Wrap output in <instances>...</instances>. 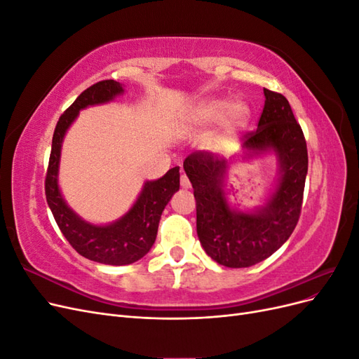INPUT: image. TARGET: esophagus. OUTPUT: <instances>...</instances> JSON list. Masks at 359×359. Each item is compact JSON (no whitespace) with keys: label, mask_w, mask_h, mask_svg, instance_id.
<instances>
[{"label":"esophagus","mask_w":359,"mask_h":359,"mask_svg":"<svg viewBox=\"0 0 359 359\" xmlns=\"http://www.w3.org/2000/svg\"><path fill=\"white\" fill-rule=\"evenodd\" d=\"M180 182H181V187L182 189H190L191 187V182L189 180V177L186 175V173H181V178H180Z\"/></svg>","instance_id":"1"}]
</instances>
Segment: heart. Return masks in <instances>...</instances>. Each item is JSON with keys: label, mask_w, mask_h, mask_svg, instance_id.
<instances>
[{"label": "heart", "mask_w": 359, "mask_h": 359, "mask_svg": "<svg viewBox=\"0 0 359 359\" xmlns=\"http://www.w3.org/2000/svg\"><path fill=\"white\" fill-rule=\"evenodd\" d=\"M248 116L250 107L243 100L229 102L227 99H208L193 107L189 115V123L194 130H203L223 118L222 130L214 139V144H220L231 133L244 127Z\"/></svg>", "instance_id": "b5f03b06"}]
</instances>
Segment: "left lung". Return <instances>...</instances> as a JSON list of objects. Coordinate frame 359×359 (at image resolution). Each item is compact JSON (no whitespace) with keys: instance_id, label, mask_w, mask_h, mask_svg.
Here are the masks:
<instances>
[{"instance_id":"1","label":"left lung","mask_w":359,"mask_h":359,"mask_svg":"<svg viewBox=\"0 0 359 359\" xmlns=\"http://www.w3.org/2000/svg\"><path fill=\"white\" fill-rule=\"evenodd\" d=\"M265 106L257 128L247 133L243 148L248 156L274 151L280 178L264 208L253 212L232 210L223 181L227 163L206 151L184 160V170L196 199L199 241L211 259L227 268L262 262L283 245L299 220L309 169L306 137L285 95L264 88Z\"/></svg>"}]
</instances>
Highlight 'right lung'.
I'll use <instances>...</instances> for the list:
<instances>
[{
  "mask_svg": "<svg viewBox=\"0 0 359 359\" xmlns=\"http://www.w3.org/2000/svg\"><path fill=\"white\" fill-rule=\"evenodd\" d=\"M123 85L114 81H100L86 88L66 109L55 127L46 172L45 193L49 208L60 231L81 256L104 265H130L142 259L153 247L163 210L180 190V168L175 166L156 181H147L137 201L121 219L111 224L97 226L82 220L62 199L58 187V168L64 135L88 106L102 104L123 94Z\"/></svg>",
  "mask_w": 359,
  "mask_h": 359,
  "instance_id": "obj_1",
  "label": "right lung"
}]
</instances>
